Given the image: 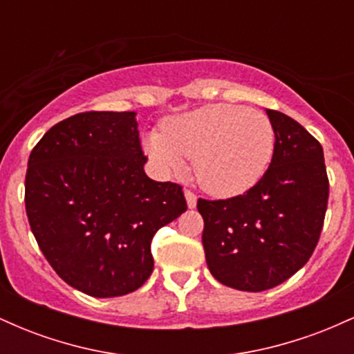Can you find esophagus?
<instances>
[{
  "label": "esophagus",
  "instance_id": "esophagus-1",
  "mask_svg": "<svg viewBox=\"0 0 354 354\" xmlns=\"http://www.w3.org/2000/svg\"><path fill=\"white\" fill-rule=\"evenodd\" d=\"M185 198H186V203H188V208L193 209L194 206H196V201H198V196L193 193V191L189 189H185Z\"/></svg>",
  "mask_w": 354,
  "mask_h": 354
}]
</instances>
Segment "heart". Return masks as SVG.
I'll list each match as a JSON object with an SVG mask.
<instances>
[{
	"label": "heart",
	"mask_w": 354,
	"mask_h": 354,
	"mask_svg": "<svg viewBox=\"0 0 354 354\" xmlns=\"http://www.w3.org/2000/svg\"><path fill=\"white\" fill-rule=\"evenodd\" d=\"M146 151L169 171L194 160L201 188L221 198L236 196L261 180L274 153V129L263 113L236 104L206 106L166 121L151 133Z\"/></svg>",
	"instance_id": "b5f03b06"
}]
</instances>
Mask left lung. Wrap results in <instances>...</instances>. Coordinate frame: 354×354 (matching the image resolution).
<instances>
[{
    "instance_id": "obj_1",
    "label": "left lung",
    "mask_w": 354,
    "mask_h": 354,
    "mask_svg": "<svg viewBox=\"0 0 354 354\" xmlns=\"http://www.w3.org/2000/svg\"><path fill=\"white\" fill-rule=\"evenodd\" d=\"M274 129L270 168L230 200H198L211 274L239 291H265L301 270L315 251L330 183L323 148L293 118L266 109Z\"/></svg>"
}]
</instances>
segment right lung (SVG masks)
Here are the masks:
<instances>
[{
  "label": "right lung",
  "instance_id": "right-lung-1",
  "mask_svg": "<svg viewBox=\"0 0 354 354\" xmlns=\"http://www.w3.org/2000/svg\"><path fill=\"white\" fill-rule=\"evenodd\" d=\"M135 111L59 121L28 160L24 203L39 250L75 290L115 298L153 273L151 239L186 211L180 185L146 176Z\"/></svg>",
  "mask_w": 354,
  "mask_h": 354
}]
</instances>
